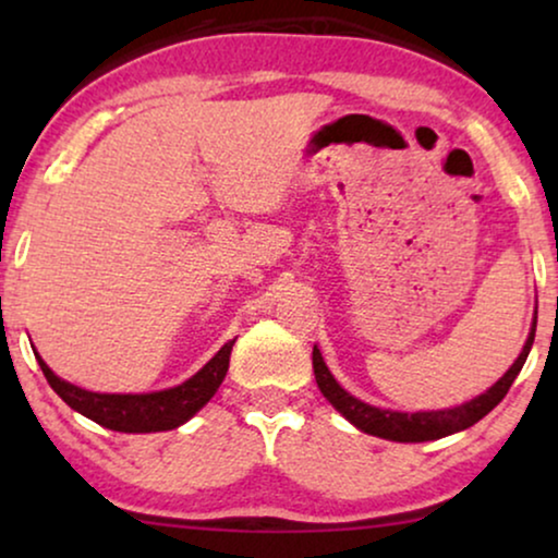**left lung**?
<instances>
[{
	"mask_svg": "<svg viewBox=\"0 0 558 558\" xmlns=\"http://www.w3.org/2000/svg\"><path fill=\"white\" fill-rule=\"evenodd\" d=\"M533 338H536V319H533L531 335L525 340L523 353L518 355V361L510 365V371L502 376L498 384H495L490 391H485L477 399H472L462 407L454 409H445V411H416V414H401V411H388V409H376L371 403H365L355 396H350L345 388H342L338 380L332 378V373L327 371V365L323 361V353L315 348L312 350V368H315V378L319 391L327 401L332 403L335 409L340 411L342 416L348 418L350 424H355L357 429L365 434H373V437H384L391 441H432V439H441L447 434L462 432L468 426L477 424L480 418L498 407V403L506 399L508 388L513 386V380L518 373H521L525 357L531 353Z\"/></svg>",
	"mask_w": 558,
	"mask_h": 558,
	"instance_id": "8db88e82",
	"label": "left lung"
}]
</instances>
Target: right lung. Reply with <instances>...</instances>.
<instances>
[{
  "mask_svg": "<svg viewBox=\"0 0 558 558\" xmlns=\"http://www.w3.org/2000/svg\"><path fill=\"white\" fill-rule=\"evenodd\" d=\"M233 342H226L193 378L170 391H157V393H94L83 391V388L65 384L52 373L48 365L43 363V357L37 355V363L48 378L60 399L68 407L78 411V414L88 416L90 422L106 426L113 432H126V434H147V432H167L174 426L185 424L190 416H195L205 403L213 399V393L218 391V386L223 384L228 373V361H231Z\"/></svg>",
  "mask_w": 558,
  "mask_h": 558,
  "instance_id": "add662e5",
  "label": "right lung"
}]
</instances>
